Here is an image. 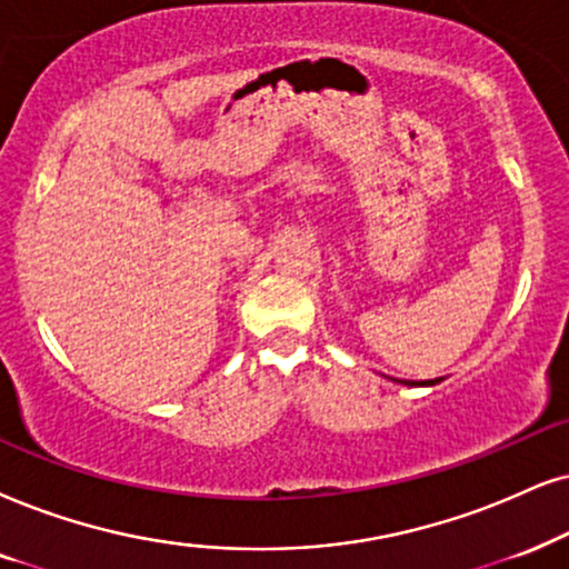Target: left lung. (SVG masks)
<instances>
[{
  "label": "left lung",
  "instance_id": "8db88e82",
  "mask_svg": "<svg viewBox=\"0 0 569 569\" xmlns=\"http://www.w3.org/2000/svg\"><path fill=\"white\" fill-rule=\"evenodd\" d=\"M401 383H407V386H415V380H401ZM417 386H433V380H426V383H417Z\"/></svg>",
  "mask_w": 569,
  "mask_h": 569
}]
</instances>
